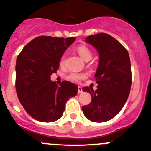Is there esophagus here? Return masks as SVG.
I'll return each instance as SVG.
<instances>
[{"instance_id":"obj_1","label":"esophagus","mask_w":151,"mask_h":151,"mask_svg":"<svg viewBox=\"0 0 151 151\" xmlns=\"http://www.w3.org/2000/svg\"><path fill=\"white\" fill-rule=\"evenodd\" d=\"M77 93H78V94H80L83 93V89H82V88L80 86L78 87V91H77Z\"/></svg>"}]
</instances>
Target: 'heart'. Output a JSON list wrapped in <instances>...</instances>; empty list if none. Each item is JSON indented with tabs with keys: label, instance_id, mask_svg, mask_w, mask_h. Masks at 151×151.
I'll use <instances>...</instances> for the list:
<instances>
[{
	"label": "heart",
	"instance_id": "b5f03b06",
	"mask_svg": "<svg viewBox=\"0 0 151 151\" xmlns=\"http://www.w3.org/2000/svg\"><path fill=\"white\" fill-rule=\"evenodd\" d=\"M77 52L80 55V57L85 60H89L90 59L92 58V52L91 50L88 48V47L84 46V45H81V46L78 47L77 49ZM65 61V55H63L62 57L61 60H60V65H63ZM86 77V74H80V73H75L72 72L71 74H69L67 77V79L68 80H70L71 82L73 83H79L80 80H82L83 79H85Z\"/></svg>",
	"mask_w": 151,
	"mask_h": 151
}]
</instances>
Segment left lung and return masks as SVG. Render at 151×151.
Instances as JSON below:
<instances>
[{
	"instance_id": "left-lung-1",
	"label": "left lung",
	"mask_w": 151,
	"mask_h": 151,
	"mask_svg": "<svg viewBox=\"0 0 151 151\" xmlns=\"http://www.w3.org/2000/svg\"><path fill=\"white\" fill-rule=\"evenodd\" d=\"M85 41L96 49L99 58L94 75L97 89L83 88L91 94L92 101L82 110L91 121L105 122L119 113L129 97L132 85L130 58L124 47L107 33L89 36Z\"/></svg>"
}]
</instances>
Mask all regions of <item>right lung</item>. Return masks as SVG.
Here are the masks:
<instances>
[{"label": "right lung", "mask_w": 151, "mask_h": 151, "mask_svg": "<svg viewBox=\"0 0 151 151\" xmlns=\"http://www.w3.org/2000/svg\"><path fill=\"white\" fill-rule=\"evenodd\" d=\"M76 38L39 36L25 45L16 61V91L26 112L36 121L54 122L61 118L68 99L77 95L75 84L60 86L50 80L60 58Z\"/></svg>", "instance_id": "1"}]
</instances>
